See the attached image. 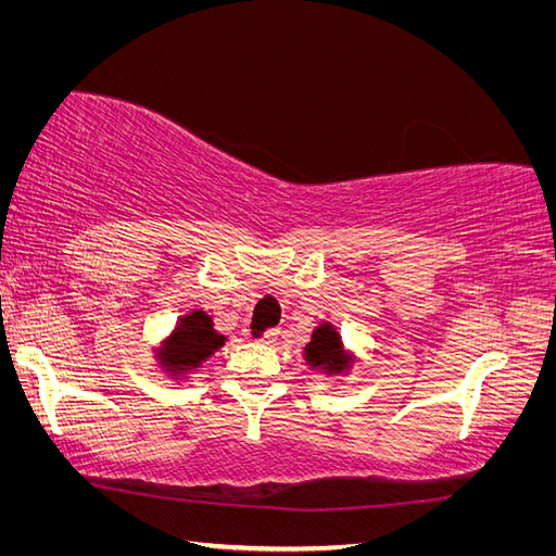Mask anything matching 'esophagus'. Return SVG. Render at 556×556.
<instances>
[{"instance_id":"1","label":"esophagus","mask_w":556,"mask_h":556,"mask_svg":"<svg viewBox=\"0 0 556 556\" xmlns=\"http://www.w3.org/2000/svg\"><path fill=\"white\" fill-rule=\"evenodd\" d=\"M248 336L252 341H262V343H274L278 336H280V329H266V331H257L255 327H248L245 329Z\"/></svg>"}]
</instances>
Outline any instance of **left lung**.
<instances>
[{
    "instance_id": "1",
    "label": "left lung",
    "mask_w": 556,
    "mask_h": 556,
    "mask_svg": "<svg viewBox=\"0 0 556 556\" xmlns=\"http://www.w3.org/2000/svg\"><path fill=\"white\" fill-rule=\"evenodd\" d=\"M306 362L313 368H325L329 374H339L348 366V357L343 355L341 336L336 333L331 325H319L313 331V339L306 345Z\"/></svg>"
}]
</instances>
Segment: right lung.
Wrapping results in <instances>:
<instances>
[{
	"instance_id": "1",
	"label": "right lung",
	"mask_w": 556,
	"mask_h": 556,
	"mask_svg": "<svg viewBox=\"0 0 556 556\" xmlns=\"http://www.w3.org/2000/svg\"><path fill=\"white\" fill-rule=\"evenodd\" d=\"M220 345H225V336L213 329V319L204 311H194L180 319L160 359L172 371L182 374L206 362Z\"/></svg>"
}]
</instances>
